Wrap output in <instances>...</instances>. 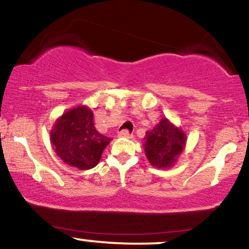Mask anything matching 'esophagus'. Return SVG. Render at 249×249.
Returning a JSON list of instances; mask_svg holds the SVG:
<instances>
[{
	"label": "esophagus",
	"instance_id": "34e87169",
	"mask_svg": "<svg viewBox=\"0 0 249 249\" xmlns=\"http://www.w3.org/2000/svg\"><path fill=\"white\" fill-rule=\"evenodd\" d=\"M118 136H121V137H131V136H132V133H131L128 130H126V128H124V130L119 131Z\"/></svg>",
	"mask_w": 249,
	"mask_h": 249
}]
</instances>
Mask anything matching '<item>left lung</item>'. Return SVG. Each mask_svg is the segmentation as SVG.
Masks as SVG:
<instances>
[{"instance_id": "obj_1", "label": "left lung", "mask_w": 249, "mask_h": 249, "mask_svg": "<svg viewBox=\"0 0 249 249\" xmlns=\"http://www.w3.org/2000/svg\"><path fill=\"white\" fill-rule=\"evenodd\" d=\"M145 141V153L151 165L158 168H166L172 166L182 152L186 136L166 118H162L157 126L147 131Z\"/></svg>"}]
</instances>
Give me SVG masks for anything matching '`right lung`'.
<instances>
[{"label":"right lung","instance_id":"right-lung-1","mask_svg":"<svg viewBox=\"0 0 249 249\" xmlns=\"http://www.w3.org/2000/svg\"><path fill=\"white\" fill-rule=\"evenodd\" d=\"M50 137L57 156L79 170L95 167L111 141L96 130L92 111L85 107L65 112L56 122Z\"/></svg>","mask_w":249,"mask_h":249}]
</instances>
